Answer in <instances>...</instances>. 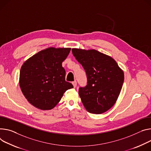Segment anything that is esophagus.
Here are the masks:
<instances>
[{
	"mask_svg": "<svg viewBox=\"0 0 151 151\" xmlns=\"http://www.w3.org/2000/svg\"><path fill=\"white\" fill-rule=\"evenodd\" d=\"M72 84H73V87H74V88H75V87H76V86H77V83H76V81H75L72 82Z\"/></svg>",
	"mask_w": 151,
	"mask_h": 151,
	"instance_id": "34e87169",
	"label": "esophagus"
}]
</instances>
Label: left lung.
I'll list each match as a JSON object with an SVG mask.
<instances>
[{
  "instance_id": "obj_1",
  "label": "left lung",
  "mask_w": 151,
  "mask_h": 151,
  "mask_svg": "<svg viewBox=\"0 0 151 151\" xmlns=\"http://www.w3.org/2000/svg\"><path fill=\"white\" fill-rule=\"evenodd\" d=\"M72 51L87 77V86L79 89L85 108L93 114L106 112L119 97L124 81L123 70L113 58L96 50L73 48Z\"/></svg>"
}]
</instances>
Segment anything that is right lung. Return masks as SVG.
<instances>
[{"label":"right lung","mask_w":151,"mask_h":151,"mask_svg":"<svg viewBox=\"0 0 151 151\" xmlns=\"http://www.w3.org/2000/svg\"><path fill=\"white\" fill-rule=\"evenodd\" d=\"M70 48L49 47L27 60L19 78L21 90L28 101L42 110H49L60 101L66 90L73 88L65 81L62 66Z\"/></svg>","instance_id":"obj_1"}]
</instances>
